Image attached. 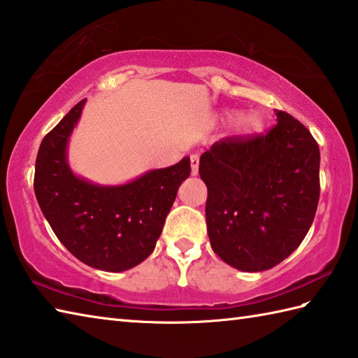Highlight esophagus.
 I'll use <instances>...</instances> for the list:
<instances>
[{"label": "esophagus", "mask_w": 358, "mask_h": 358, "mask_svg": "<svg viewBox=\"0 0 358 358\" xmlns=\"http://www.w3.org/2000/svg\"><path fill=\"white\" fill-rule=\"evenodd\" d=\"M199 166H200V157L199 155H191V167H192L194 175L199 173Z\"/></svg>", "instance_id": "esophagus-1"}]
</instances>
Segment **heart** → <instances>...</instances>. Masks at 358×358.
Instances as JSON below:
<instances>
[{
	"label": "heart",
	"instance_id": "heart-1",
	"mask_svg": "<svg viewBox=\"0 0 358 358\" xmlns=\"http://www.w3.org/2000/svg\"><path fill=\"white\" fill-rule=\"evenodd\" d=\"M240 126L245 129V131H255V129L260 126V121L255 115H249L240 121Z\"/></svg>",
	"mask_w": 358,
	"mask_h": 358
}]
</instances>
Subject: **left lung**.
Here are the masks:
<instances>
[{
    "label": "left lung",
    "instance_id": "8db88e82",
    "mask_svg": "<svg viewBox=\"0 0 358 358\" xmlns=\"http://www.w3.org/2000/svg\"><path fill=\"white\" fill-rule=\"evenodd\" d=\"M275 115L266 134L227 136L200 158L210 246L246 272L271 269L300 246L320 196L317 141L292 115Z\"/></svg>",
    "mask_w": 358,
    "mask_h": 358
}]
</instances>
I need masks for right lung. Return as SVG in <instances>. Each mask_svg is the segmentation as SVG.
I'll list each match as a JSON object with an SVG mask.
<instances>
[{"label":"right lung","instance_id":"add662e5","mask_svg":"<svg viewBox=\"0 0 358 358\" xmlns=\"http://www.w3.org/2000/svg\"><path fill=\"white\" fill-rule=\"evenodd\" d=\"M86 100L44 136L35 163L34 189L52 231L69 252L90 268L121 272L152 254L191 159L141 175L121 186H100L75 175L67 141Z\"/></svg>","mask_w":358,"mask_h":358}]
</instances>
